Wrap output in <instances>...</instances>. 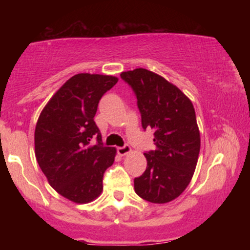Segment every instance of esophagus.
<instances>
[{
    "label": "esophagus",
    "instance_id": "esophagus-1",
    "mask_svg": "<svg viewBox=\"0 0 250 250\" xmlns=\"http://www.w3.org/2000/svg\"><path fill=\"white\" fill-rule=\"evenodd\" d=\"M130 151H131V148L129 147V146H123V147L117 148V154H119L120 156H125V155L129 154Z\"/></svg>",
    "mask_w": 250,
    "mask_h": 250
}]
</instances>
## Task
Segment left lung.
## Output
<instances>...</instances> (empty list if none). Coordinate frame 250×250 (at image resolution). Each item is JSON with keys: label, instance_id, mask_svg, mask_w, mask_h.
Segmentation results:
<instances>
[{"label": "left lung", "instance_id": "obj_1", "mask_svg": "<svg viewBox=\"0 0 250 250\" xmlns=\"http://www.w3.org/2000/svg\"><path fill=\"white\" fill-rule=\"evenodd\" d=\"M121 77L136 94L143 129L155 131L156 149L145 154L147 169L134 180L135 193L151 203H168L188 187L199 160L194 105L176 85L145 68L123 71Z\"/></svg>", "mask_w": 250, "mask_h": 250}]
</instances>
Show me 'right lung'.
<instances>
[{"label":"right lung","instance_id":"obj_1","mask_svg":"<svg viewBox=\"0 0 250 250\" xmlns=\"http://www.w3.org/2000/svg\"><path fill=\"white\" fill-rule=\"evenodd\" d=\"M111 75L70 77L42 109L35 128V156L49 185L75 203H88L103 190V174L116 149L103 147L94 117L100 100L116 84ZM97 136L98 143L90 141Z\"/></svg>","mask_w":250,"mask_h":250}]
</instances>
